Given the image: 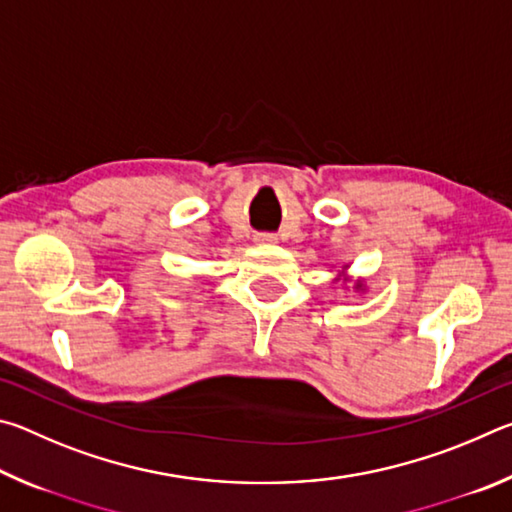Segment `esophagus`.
<instances>
[{"mask_svg":"<svg viewBox=\"0 0 512 512\" xmlns=\"http://www.w3.org/2000/svg\"><path fill=\"white\" fill-rule=\"evenodd\" d=\"M253 239H255L257 246H273V244H277V237L275 235H268V232H257Z\"/></svg>","mask_w":512,"mask_h":512,"instance_id":"1","label":"esophagus"}]
</instances>
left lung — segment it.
Listing matches in <instances>:
<instances>
[{"label":"left lung","mask_w":512,"mask_h":512,"mask_svg":"<svg viewBox=\"0 0 512 512\" xmlns=\"http://www.w3.org/2000/svg\"><path fill=\"white\" fill-rule=\"evenodd\" d=\"M348 268H350V264H343L341 268H336V277L332 280V284H341L343 291H352V293H357V296H366L368 280L366 277H357V280H352Z\"/></svg>","instance_id":"left-lung-1"}]
</instances>
